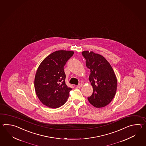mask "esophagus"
<instances>
[{
    "label": "esophagus",
    "instance_id": "34e87169",
    "mask_svg": "<svg viewBox=\"0 0 146 146\" xmlns=\"http://www.w3.org/2000/svg\"><path fill=\"white\" fill-rule=\"evenodd\" d=\"M82 86V84H79L77 86V88H81Z\"/></svg>",
    "mask_w": 146,
    "mask_h": 146
}]
</instances>
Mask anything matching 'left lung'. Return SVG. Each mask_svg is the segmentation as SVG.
Masks as SVG:
<instances>
[{
	"instance_id": "obj_1",
	"label": "left lung",
	"mask_w": 146,
	"mask_h": 146,
	"mask_svg": "<svg viewBox=\"0 0 146 146\" xmlns=\"http://www.w3.org/2000/svg\"><path fill=\"white\" fill-rule=\"evenodd\" d=\"M82 55L87 68L90 69L89 79L93 89L88 100L96 108H103L111 102L116 92L117 81L115 72L107 60L99 54L84 50Z\"/></svg>"
}]
</instances>
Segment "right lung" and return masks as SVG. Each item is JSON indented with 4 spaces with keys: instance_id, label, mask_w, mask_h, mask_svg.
Returning <instances> with one entry per match:
<instances>
[{
    "instance_id": "add662e5",
    "label": "right lung",
    "mask_w": 146,
    "mask_h": 146,
    "mask_svg": "<svg viewBox=\"0 0 146 146\" xmlns=\"http://www.w3.org/2000/svg\"><path fill=\"white\" fill-rule=\"evenodd\" d=\"M74 51L60 50L50 54L41 62L35 76L34 88L38 99L52 109L63 106L72 89L65 84L64 67Z\"/></svg>"
}]
</instances>
